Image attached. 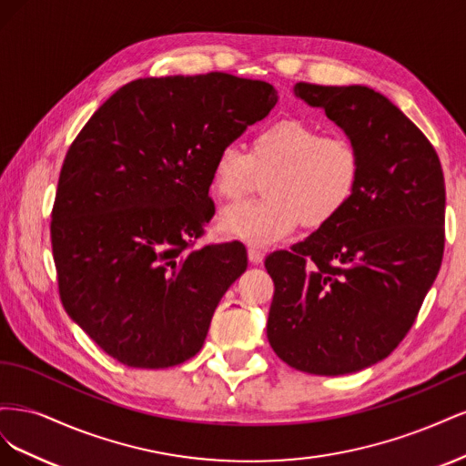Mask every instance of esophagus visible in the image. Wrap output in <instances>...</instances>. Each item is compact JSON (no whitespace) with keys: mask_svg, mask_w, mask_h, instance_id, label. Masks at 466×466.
<instances>
[{"mask_svg":"<svg viewBox=\"0 0 466 466\" xmlns=\"http://www.w3.org/2000/svg\"><path fill=\"white\" fill-rule=\"evenodd\" d=\"M248 260H250L252 264H262V262H264V252L258 250V248H255V247H250V248H248Z\"/></svg>","mask_w":466,"mask_h":466,"instance_id":"34e87169","label":"esophagus"}]
</instances>
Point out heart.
<instances>
[{
  "mask_svg": "<svg viewBox=\"0 0 466 466\" xmlns=\"http://www.w3.org/2000/svg\"><path fill=\"white\" fill-rule=\"evenodd\" d=\"M361 151L340 134L322 136L301 118L266 124L250 139L248 153L223 146L211 165V188L225 200H238L258 177H266L262 202L221 209L223 237L266 247L289 237L301 223L319 229L334 221L354 198L361 180Z\"/></svg>",
  "mask_w": 466,
  "mask_h": 466,
  "instance_id": "1",
  "label": "heart"
}]
</instances>
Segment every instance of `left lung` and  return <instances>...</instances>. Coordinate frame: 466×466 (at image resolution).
Instances as JSON below:
<instances>
[{"instance_id": "left-lung-1", "label": "left lung", "mask_w": 466, "mask_h": 466, "mask_svg": "<svg viewBox=\"0 0 466 466\" xmlns=\"http://www.w3.org/2000/svg\"><path fill=\"white\" fill-rule=\"evenodd\" d=\"M293 95L361 151L348 208L264 266L274 279L268 342L313 375H348L385 360L416 320L440 272L445 182L428 137L385 95L365 86L295 83Z\"/></svg>"}]
</instances>
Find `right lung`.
<instances>
[{
	"label": "right lung",
	"instance_id": "add662e5",
	"mask_svg": "<svg viewBox=\"0 0 466 466\" xmlns=\"http://www.w3.org/2000/svg\"><path fill=\"white\" fill-rule=\"evenodd\" d=\"M276 103L258 79L146 77L83 126L58 180L52 252L64 309L110 358L163 370L202 350L247 270L237 241L190 250L216 211L211 165Z\"/></svg>",
	"mask_w": 466,
	"mask_h": 466
}]
</instances>
